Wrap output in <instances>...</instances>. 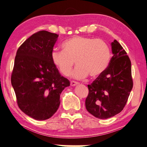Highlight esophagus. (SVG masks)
Returning <instances> with one entry per match:
<instances>
[{"label": "esophagus", "mask_w": 147, "mask_h": 147, "mask_svg": "<svg viewBox=\"0 0 147 147\" xmlns=\"http://www.w3.org/2000/svg\"><path fill=\"white\" fill-rule=\"evenodd\" d=\"M79 82H77L76 81H71L70 82V85L71 86H76L77 84H78Z\"/></svg>", "instance_id": "esophagus-1"}]
</instances>
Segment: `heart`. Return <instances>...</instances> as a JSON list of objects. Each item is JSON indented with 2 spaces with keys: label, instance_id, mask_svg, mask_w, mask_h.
Listing matches in <instances>:
<instances>
[{
  "label": "heart",
  "instance_id": "b5f03b06",
  "mask_svg": "<svg viewBox=\"0 0 147 147\" xmlns=\"http://www.w3.org/2000/svg\"><path fill=\"white\" fill-rule=\"evenodd\" d=\"M63 51H53L52 61L65 76L70 74L74 61V78L83 79L89 76L95 78L106 70L110 61L111 51L106 42L100 39L77 36L62 44Z\"/></svg>",
  "mask_w": 147,
  "mask_h": 147
}]
</instances>
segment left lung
<instances>
[{"mask_svg": "<svg viewBox=\"0 0 147 147\" xmlns=\"http://www.w3.org/2000/svg\"><path fill=\"white\" fill-rule=\"evenodd\" d=\"M113 56L107 68L88 85L86 108L100 119L114 117L123 109L133 87L131 62L118 41L111 43Z\"/></svg>", "mask_w": 147, "mask_h": 147, "instance_id": "1", "label": "left lung"}]
</instances>
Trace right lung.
Returning a JSON list of instances; mask_svg holds the SVG:
<instances>
[{
	"instance_id": "right-lung-1",
	"label": "right lung",
	"mask_w": 147,
	"mask_h": 147,
	"mask_svg": "<svg viewBox=\"0 0 147 147\" xmlns=\"http://www.w3.org/2000/svg\"><path fill=\"white\" fill-rule=\"evenodd\" d=\"M58 34L47 30L33 34L17 50L11 81L19 108L37 120L54 115L60 94L70 81L61 76L51 54Z\"/></svg>"
}]
</instances>
